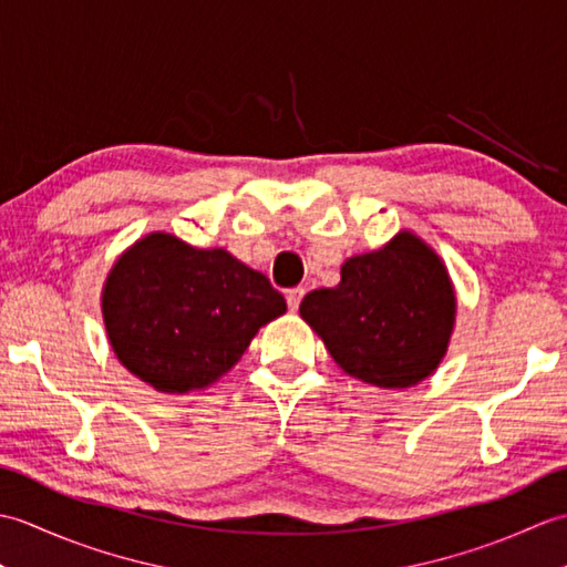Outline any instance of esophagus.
I'll return each instance as SVG.
<instances>
[{
    "label": "esophagus",
    "instance_id": "obj_1",
    "mask_svg": "<svg viewBox=\"0 0 567 567\" xmlns=\"http://www.w3.org/2000/svg\"><path fill=\"white\" fill-rule=\"evenodd\" d=\"M287 297V307H290L292 311L299 309V305H302V297H305V290L302 287H295V290H290L285 295Z\"/></svg>",
    "mask_w": 567,
    "mask_h": 567
}]
</instances>
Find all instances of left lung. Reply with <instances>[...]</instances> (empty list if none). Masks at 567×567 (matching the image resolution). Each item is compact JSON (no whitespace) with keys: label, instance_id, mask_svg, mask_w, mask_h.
Listing matches in <instances>:
<instances>
[{"label":"left lung","instance_id":"8db88e82","mask_svg":"<svg viewBox=\"0 0 567 567\" xmlns=\"http://www.w3.org/2000/svg\"><path fill=\"white\" fill-rule=\"evenodd\" d=\"M455 287L441 256L414 231L341 265V282L309 292L302 317L339 368L382 390L431 378L455 329Z\"/></svg>","mask_w":567,"mask_h":567}]
</instances>
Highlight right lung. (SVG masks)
I'll list each match as a JSON object with an SVG mask.
<instances>
[{
  "mask_svg": "<svg viewBox=\"0 0 567 567\" xmlns=\"http://www.w3.org/2000/svg\"><path fill=\"white\" fill-rule=\"evenodd\" d=\"M287 311L268 277L224 248L153 231L128 246L102 287V319L131 375L165 394L204 390Z\"/></svg>",
  "mask_w": 567,
  "mask_h": 567,
  "instance_id": "add662e5",
  "label": "right lung"
}]
</instances>
